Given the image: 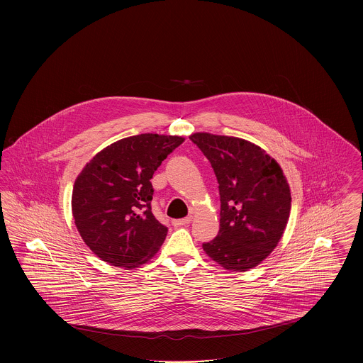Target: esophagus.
I'll return each mask as SVG.
<instances>
[{
	"mask_svg": "<svg viewBox=\"0 0 363 363\" xmlns=\"http://www.w3.org/2000/svg\"><path fill=\"white\" fill-rule=\"evenodd\" d=\"M190 222H191V216H186L184 219H175V220H173V225L178 227V225H189Z\"/></svg>",
	"mask_w": 363,
	"mask_h": 363,
	"instance_id": "34e87169",
	"label": "esophagus"
}]
</instances>
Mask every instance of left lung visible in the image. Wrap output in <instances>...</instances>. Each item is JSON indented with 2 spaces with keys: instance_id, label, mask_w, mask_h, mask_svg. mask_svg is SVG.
I'll return each mask as SVG.
<instances>
[{
  "instance_id": "left-lung-1",
  "label": "left lung",
  "mask_w": 363,
  "mask_h": 363,
  "mask_svg": "<svg viewBox=\"0 0 363 363\" xmlns=\"http://www.w3.org/2000/svg\"><path fill=\"white\" fill-rule=\"evenodd\" d=\"M189 138L211 162L220 194L219 233L203 249L227 271H249L283 237L291 211L287 178L272 156L245 138L207 132Z\"/></svg>"
}]
</instances>
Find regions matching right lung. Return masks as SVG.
Segmentation results:
<instances>
[{
    "instance_id": "1",
    "label": "right lung",
    "mask_w": 363,
    "mask_h": 363,
    "mask_svg": "<svg viewBox=\"0 0 363 363\" xmlns=\"http://www.w3.org/2000/svg\"><path fill=\"white\" fill-rule=\"evenodd\" d=\"M184 141L157 133L121 138L99 151L77 175L72 191L74 225L102 261L133 269L157 253L167 227L151 212V178Z\"/></svg>"
}]
</instances>
